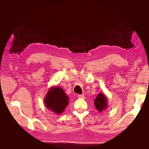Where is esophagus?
I'll use <instances>...</instances> for the list:
<instances>
[{
    "label": "esophagus",
    "instance_id": "34e87169",
    "mask_svg": "<svg viewBox=\"0 0 149 149\" xmlns=\"http://www.w3.org/2000/svg\"><path fill=\"white\" fill-rule=\"evenodd\" d=\"M78 97L80 99H84V95H83V94H79V95H78Z\"/></svg>",
    "mask_w": 149,
    "mask_h": 149
}]
</instances>
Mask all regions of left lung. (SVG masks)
I'll return each instance as SVG.
<instances>
[{"mask_svg": "<svg viewBox=\"0 0 149 149\" xmlns=\"http://www.w3.org/2000/svg\"><path fill=\"white\" fill-rule=\"evenodd\" d=\"M94 104L98 111L102 112L108 107L107 97L104 95V94L102 93H99L94 101Z\"/></svg>", "mask_w": 149, "mask_h": 149, "instance_id": "obj_1", "label": "left lung"}]
</instances>
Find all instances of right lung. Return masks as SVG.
Returning a JSON list of instances; mask_svg holds the SVG:
<instances>
[{
  "mask_svg": "<svg viewBox=\"0 0 149 149\" xmlns=\"http://www.w3.org/2000/svg\"><path fill=\"white\" fill-rule=\"evenodd\" d=\"M47 109L56 114H60L69 104V97L61 88L53 86L49 88L44 98Z\"/></svg>",
  "mask_w": 149,
  "mask_h": 149,
  "instance_id": "right-lung-1",
  "label": "right lung"
}]
</instances>
